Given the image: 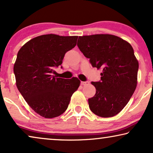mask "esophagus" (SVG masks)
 <instances>
[{
    "mask_svg": "<svg viewBox=\"0 0 153 153\" xmlns=\"http://www.w3.org/2000/svg\"><path fill=\"white\" fill-rule=\"evenodd\" d=\"M81 85H86L88 84L89 82L88 81H81Z\"/></svg>",
    "mask_w": 153,
    "mask_h": 153,
    "instance_id": "34e87169",
    "label": "esophagus"
}]
</instances>
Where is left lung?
I'll return each mask as SVG.
<instances>
[{
    "label": "left lung",
    "instance_id": "8db88e82",
    "mask_svg": "<svg viewBox=\"0 0 153 153\" xmlns=\"http://www.w3.org/2000/svg\"><path fill=\"white\" fill-rule=\"evenodd\" d=\"M77 46L92 66L101 69V80L88 99L91 111L98 116H116L127 105L137 85L139 62L129 43L116 35L97 34L79 37Z\"/></svg>",
    "mask_w": 153,
    "mask_h": 153
}]
</instances>
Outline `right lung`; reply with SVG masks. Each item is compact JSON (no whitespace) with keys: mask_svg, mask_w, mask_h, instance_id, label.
I'll return each mask as SVG.
<instances>
[{"mask_svg":"<svg viewBox=\"0 0 153 153\" xmlns=\"http://www.w3.org/2000/svg\"><path fill=\"white\" fill-rule=\"evenodd\" d=\"M78 36L43 35L21 48L14 65L16 84L29 106L46 118L65 111L80 81L56 78L53 69L62 63L66 52L76 45Z\"/></svg>","mask_w":153,"mask_h":153,"instance_id":"add662e5","label":"right lung"}]
</instances>
